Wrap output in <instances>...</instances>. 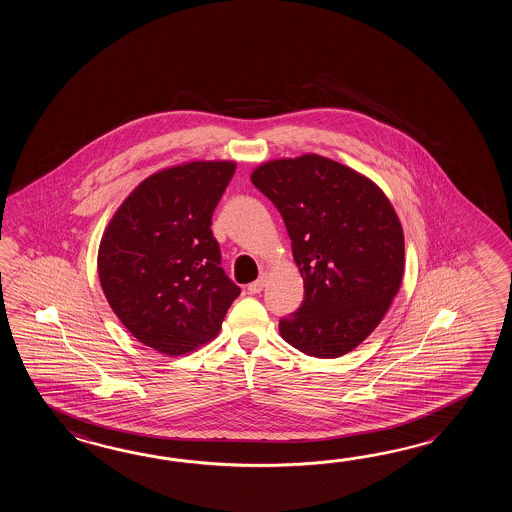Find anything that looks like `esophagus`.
Instances as JSON below:
<instances>
[{"instance_id": "34e87169", "label": "esophagus", "mask_w": 512, "mask_h": 512, "mask_svg": "<svg viewBox=\"0 0 512 512\" xmlns=\"http://www.w3.org/2000/svg\"><path fill=\"white\" fill-rule=\"evenodd\" d=\"M263 287H265V276H260L256 282L249 283L247 291L251 294H258L263 291Z\"/></svg>"}]
</instances>
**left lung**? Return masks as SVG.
Instances as JSON below:
<instances>
[{
	"label": "left lung",
	"instance_id": "8db88e82",
	"mask_svg": "<svg viewBox=\"0 0 512 512\" xmlns=\"http://www.w3.org/2000/svg\"><path fill=\"white\" fill-rule=\"evenodd\" d=\"M252 185L282 214L304 302L280 335L309 357L337 359L379 326L404 272V236L379 186L315 153L258 166Z\"/></svg>",
	"mask_w": 512,
	"mask_h": 512
}]
</instances>
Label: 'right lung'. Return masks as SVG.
Instances as JSON below:
<instances>
[{
  "label": "right lung",
  "instance_id": "right-lung-1",
  "mask_svg": "<svg viewBox=\"0 0 512 512\" xmlns=\"http://www.w3.org/2000/svg\"><path fill=\"white\" fill-rule=\"evenodd\" d=\"M236 164L194 161L150 175L120 205L98 249L113 313L144 346L185 355L216 337L241 289L221 269L212 214Z\"/></svg>",
  "mask_w": 512,
  "mask_h": 512
}]
</instances>
